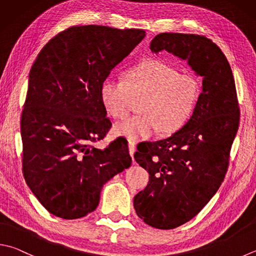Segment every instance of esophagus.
Masks as SVG:
<instances>
[{
	"mask_svg": "<svg viewBox=\"0 0 256 256\" xmlns=\"http://www.w3.org/2000/svg\"><path fill=\"white\" fill-rule=\"evenodd\" d=\"M128 148H129L130 156H132V158L134 159V152H136V146H134V142H128Z\"/></svg>",
	"mask_w": 256,
	"mask_h": 256,
	"instance_id": "34e87169",
	"label": "esophagus"
}]
</instances>
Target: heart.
<instances>
[{
  "instance_id": "1",
  "label": "heart",
  "mask_w": 256,
  "mask_h": 256,
  "mask_svg": "<svg viewBox=\"0 0 256 256\" xmlns=\"http://www.w3.org/2000/svg\"><path fill=\"white\" fill-rule=\"evenodd\" d=\"M101 102L114 119H124L134 98H142L138 112L114 126V134L140 140L159 132L172 134L190 119L200 97V84L194 74L180 72L160 59H148L134 66L126 79L109 76L100 90Z\"/></svg>"
}]
</instances>
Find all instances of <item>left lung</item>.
Here are the masks:
<instances>
[{"label":"left lung","mask_w":256,"mask_h":256,"mask_svg":"<svg viewBox=\"0 0 256 256\" xmlns=\"http://www.w3.org/2000/svg\"><path fill=\"white\" fill-rule=\"evenodd\" d=\"M150 50L188 60L203 78L198 104L185 126L162 140L146 142L134 154L149 172L148 185L134 198L136 213L152 228L172 230L195 218L223 182L240 106L230 66L210 38L160 33Z\"/></svg>","instance_id":"1"}]
</instances>
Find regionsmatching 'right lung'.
Instances as JSON below:
<instances>
[{"instance_id":"1","label":"right lung","mask_w":256,"mask_h":256,"mask_svg":"<svg viewBox=\"0 0 256 256\" xmlns=\"http://www.w3.org/2000/svg\"><path fill=\"white\" fill-rule=\"evenodd\" d=\"M144 36L139 28L71 26L53 36L32 66L21 114L22 170L38 202L58 218L94 212L104 184L132 165L124 138L104 149L94 144L112 126L101 86Z\"/></svg>"}]
</instances>
